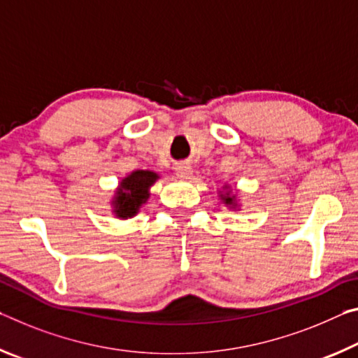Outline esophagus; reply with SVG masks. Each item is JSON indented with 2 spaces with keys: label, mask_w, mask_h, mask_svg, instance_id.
<instances>
[{
  "label": "esophagus",
  "mask_w": 358,
  "mask_h": 358,
  "mask_svg": "<svg viewBox=\"0 0 358 358\" xmlns=\"http://www.w3.org/2000/svg\"><path fill=\"white\" fill-rule=\"evenodd\" d=\"M174 169H176V174H178L179 178L189 179L192 176V166L189 165V163H179V165L176 166Z\"/></svg>",
  "instance_id": "obj_1"
}]
</instances>
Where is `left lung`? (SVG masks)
Instances as JSON below:
<instances>
[{"label": "left lung", "mask_w": 358, "mask_h": 358, "mask_svg": "<svg viewBox=\"0 0 358 358\" xmlns=\"http://www.w3.org/2000/svg\"><path fill=\"white\" fill-rule=\"evenodd\" d=\"M222 198H224V201L227 204H233V198H230V196H222Z\"/></svg>", "instance_id": "left-lung-1"}]
</instances>
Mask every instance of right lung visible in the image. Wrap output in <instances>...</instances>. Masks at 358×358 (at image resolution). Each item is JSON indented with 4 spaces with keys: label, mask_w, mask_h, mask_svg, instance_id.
<instances>
[{
    "label": "right lung",
    "mask_w": 358,
    "mask_h": 358,
    "mask_svg": "<svg viewBox=\"0 0 358 358\" xmlns=\"http://www.w3.org/2000/svg\"><path fill=\"white\" fill-rule=\"evenodd\" d=\"M158 176L152 171L131 173L128 178L122 180L120 189L115 195V214L122 219L133 217L138 213L141 204L148 200L149 187L155 182Z\"/></svg>",
    "instance_id": "right-lung-1"
}]
</instances>
